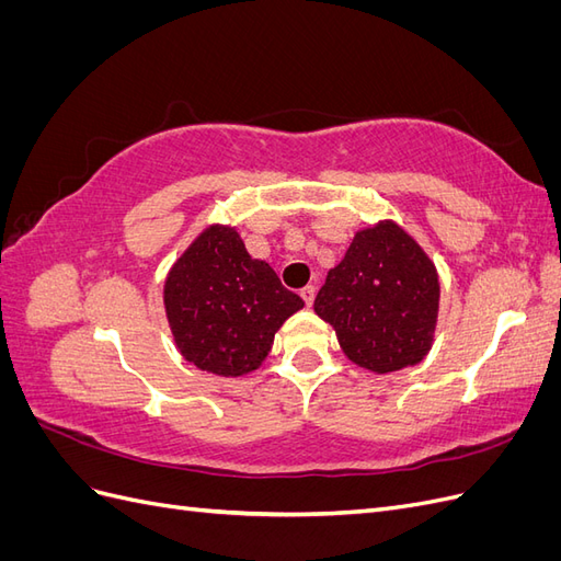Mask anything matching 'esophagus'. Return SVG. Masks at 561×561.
<instances>
[{
  "mask_svg": "<svg viewBox=\"0 0 561 561\" xmlns=\"http://www.w3.org/2000/svg\"><path fill=\"white\" fill-rule=\"evenodd\" d=\"M299 295H301V299L307 301V307H311L313 304V299H316V287L313 285H307V287H301L299 290Z\"/></svg>",
  "mask_w": 561,
  "mask_h": 561,
  "instance_id": "esophagus-1",
  "label": "esophagus"
}]
</instances>
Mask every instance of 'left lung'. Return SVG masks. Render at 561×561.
<instances>
[{
    "label": "left lung",
    "instance_id": "8db88e82",
    "mask_svg": "<svg viewBox=\"0 0 561 561\" xmlns=\"http://www.w3.org/2000/svg\"><path fill=\"white\" fill-rule=\"evenodd\" d=\"M313 309L355 365L377 375L414 367L433 346L437 268L410 233L383 219L353 236Z\"/></svg>",
    "mask_w": 561,
    "mask_h": 561
}]
</instances>
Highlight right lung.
I'll return each mask as SVG.
<instances>
[{"label":"right lung","instance_id":"right-lung-1","mask_svg":"<svg viewBox=\"0 0 561 561\" xmlns=\"http://www.w3.org/2000/svg\"><path fill=\"white\" fill-rule=\"evenodd\" d=\"M163 304L184 360L217 377L257 369L283 322L304 307L225 225L208 227L182 252L165 278Z\"/></svg>","mask_w":561,"mask_h":561}]
</instances>
